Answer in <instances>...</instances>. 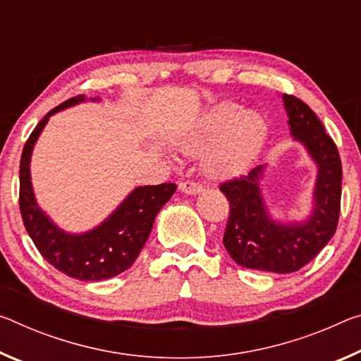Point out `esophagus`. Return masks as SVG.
Returning a JSON list of instances; mask_svg holds the SVG:
<instances>
[{
  "label": "esophagus",
  "instance_id": "obj_1",
  "mask_svg": "<svg viewBox=\"0 0 361 361\" xmlns=\"http://www.w3.org/2000/svg\"><path fill=\"white\" fill-rule=\"evenodd\" d=\"M180 190L186 194H199V192H202L204 188H202V185H199V183H196V181H181Z\"/></svg>",
  "mask_w": 361,
  "mask_h": 361
}]
</instances>
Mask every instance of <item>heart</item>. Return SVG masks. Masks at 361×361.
Returning <instances> with one entry per match:
<instances>
[{
	"label": "heart",
	"mask_w": 361,
	"mask_h": 361,
	"mask_svg": "<svg viewBox=\"0 0 361 361\" xmlns=\"http://www.w3.org/2000/svg\"><path fill=\"white\" fill-rule=\"evenodd\" d=\"M268 123L262 114L241 111L234 102H221L205 114L180 141L181 149L201 151L202 167L212 176L233 175L252 162L267 138Z\"/></svg>",
	"instance_id": "obj_1"
}]
</instances>
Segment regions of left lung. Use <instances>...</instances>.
<instances>
[{
  "instance_id": "8db88e82",
  "label": "left lung",
  "mask_w": 361,
  "mask_h": 361,
  "mask_svg": "<svg viewBox=\"0 0 361 361\" xmlns=\"http://www.w3.org/2000/svg\"><path fill=\"white\" fill-rule=\"evenodd\" d=\"M290 135L317 164L313 210L297 223L274 221L260 191L265 165L247 175L221 183L220 191L230 201V216L223 244L238 265L271 273H294L319 254L334 236L341 214L342 164L334 141L322 120L304 101L283 94Z\"/></svg>"
}]
</instances>
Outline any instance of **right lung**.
Returning a JSON list of instances; mask_svg holds the SVG:
<instances>
[{"instance_id":"add662e5","label":"right lung","mask_w":361,"mask_h":361,"mask_svg":"<svg viewBox=\"0 0 361 361\" xmlns=\"http://www.w3.org/2000/svg\"><path fill=\"white\" fill-rule=\"evenodd\" d=\"M78 94L49 111L32 131L20 157L19 207L25 230L39 254L56 270L80 281H101L114 278L133 265L149 238L156 215L176 191L175 183L138 186L107 219L82 234L62 231L38 207L30 181L33 146L53 114L83 102ZM91 101H96L94 98Z\"/></svg>"}]
</instances>
